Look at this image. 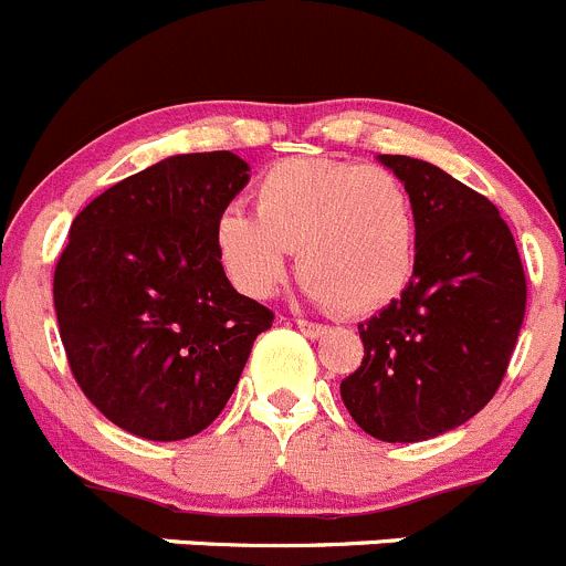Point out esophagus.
Returning a JSON list of instances; mask_svg holds the SVG:
<instances>
[{
    "label": "esophagus",
    "mask_w": 566,
    "mask_h": 566,
    "mask_svg": "<svg viewBox=\"0 0 566 566\" xmlns=\"http://www.w3.org/2000/svg\"><path fill=\"white\" fill-rule=\"evenodd\" d=\"M295 326H298V329L304 332V335H307V337H321L326 332L324 324H313V321H304V318L295 321Z\"/></svg>",
    "instance_id": "34e87169"
}]
</instances>
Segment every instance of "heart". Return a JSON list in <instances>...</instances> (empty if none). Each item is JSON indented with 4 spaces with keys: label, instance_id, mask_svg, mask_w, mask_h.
<instances>
[{
    "label": "heart",
    "instance_id": "heart-1",
    "mask_svg": "<svg viewBox=\"0 0 566 566\" xmlns=\"http://www.w3.org/2000/svg\"><path fill=\"white\" fill-rule=\"evenodd\" d=\"M256 214L229 206L214 253L240 293L268 298L298 251L310 295L337 313L368 315L405 293L416 265V206L396 172L335 158H284L253 187Z\"/></svg>",
    "mask_w": 566,
    "mask_h": 566
}]
</instances>
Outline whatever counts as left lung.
Masks as SVG:
<instances>
[{
  "label": "left lung",
  "mask_w": 566,
  "mask_h": 566,
  "mask_svg": "<svg viewBox=\"0 0 566 566\" xmlns=\"http://www.w3.org/2000/svg\"><path fill=\"white\" fill-rule=\"evenodd\" d=\"M416 206L405 293L360 324V368L340 382L352 419L388 443L455 430L491 402L522 318L525 271L497 206L430 161L379 156Z\"/></svg>",
  "instance_id": "1"
}]
</instances>
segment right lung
Segmentation results:
<instances>
[{
  "instance_id": "right-lung-1",
  "label": "right lung",
  "mask_w": 566,
  "mask_h": 566,
  "mask_svg": "<svg viewBox=\"0 0 566 566\" xmlns=\"http://www.w3.org/2000/svg\"><path fill=\"white\" fill-rule=\"evenodd\" d=\"M229 150L184 153L105 189L69 229L55 315L88 402L147 441L218 419L273 313L226 279L214 220L251 181Z\"/></svg>"
}]
</instances>
